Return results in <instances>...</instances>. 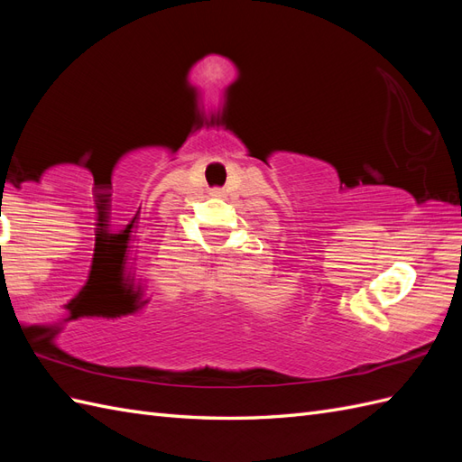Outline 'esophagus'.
<instances>
[{
	"instance_id": "obj_1",
	"label": "esophagus",
	"mask_w": 462,
	"mask_h": 462,
	"mask_svg": "<svg viewBox=\"0 0 462 462\" xmlns=\"http://www.w3.org/2000/svg\"><path fill=\"white\" fill-rule=\"evenodd\" d=\"M212 197L221 199V197H223V190H221V189H214V190H212Z\"/></svg>"
}]
</instances>
